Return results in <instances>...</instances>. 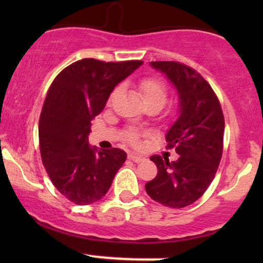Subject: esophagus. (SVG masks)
Instances as JSON below:
<instances>
[{"label": "esophagus", "mask_w": 263, "mask_h": 263, "mask_svg": "<svg viewBox=\"0 0 263 263\" xmlns=\"http://www.w3.org/2000/svg\"><path fill=\"white\" fill-rule=\"evenodd\" d=\"M128 159H129V160L135 161V163H140V161L144 160V156L137 155V154H135V153H129L128 154Z\"/></svg>", "instance_id": "esophagus-1"}]
</instances>
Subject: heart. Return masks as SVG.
Wrapping results in <instances>:
<instances>
[{
  "label": "heart",
  "instance_id": "heart-1",
  "mask_svg": "<svg viewBox=\"0 0 263 263\" xmlns=\"http://www.w3.org/2000/svg\"><path fill=\"white\" fill-rule=\"evenodd\" d=\"M140 89H141L142 98H144L145 103H156L161 107V105L165 103L166 100V89L165 85L163 84L160 80L154 78L145 79L140 84ZM117 94V91L113 92L112 98ZM127 140L131 142H136L137 140V134L136 132L131 131L127 134Z\"/></svg>",
  "mask_w": 263,
  "mask_h": 263
}]
</instances>
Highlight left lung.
I'll list each match as a JSON object with an SVG mask.
<instances>
[{
    "instance_id": "left-lung-1",
    "label": "left lung",
    "mask_w": 263,
    "mask_h": 263,
    "mask_svg": "<svg viewBox=\"0 0 263 263\" xmlns=\"http://www.w3.org/2000/svg\"><path fill=\"white\" fill-rule=\"evenodd\" d=\"M166 76L179 100L178 118L165 137L176 147V161L151 156L158 174L145 184L147 195L166 208L182 209L197 201L213 182L222 154L224 116L209 82L188 66L173 61L150 62Z\"/></svg>"
}]
</instances>
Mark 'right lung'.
Segmentation results:
<instances>
[{
	"label": "right lung",
	"mask_w": 263,
	"mask_h": 263,
	"mask_svg": "<svg viewBox=\"0 0 263 263\" xmlns=\"http://www.w3.org/2000/svg\"><path fill=\"white\" fill-rule=\"evenodd\" d=\"M142 61H78L50 85L39 118V146L53 185L67 200L89 205L104 197L127 154L121 148L98 150L89 145L94 119L115 87Z\"/></svg>",
	"instance_id": "1"
}]
</instances>
